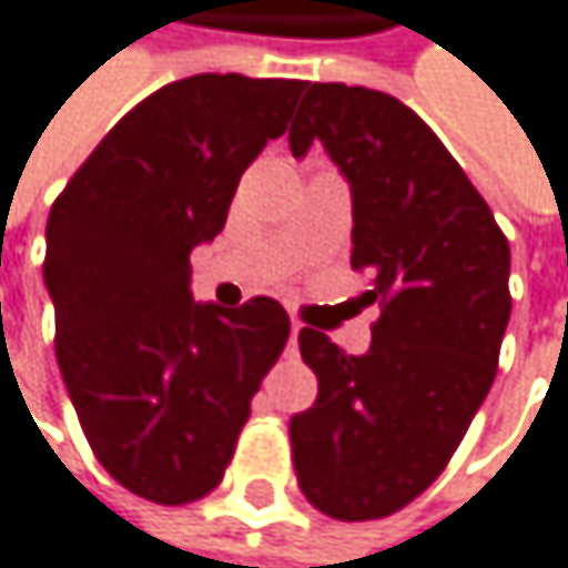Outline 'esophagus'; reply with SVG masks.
I'll return each instance as SVG.
<instances>
[{
    "mask_svg": "<svg viewBox=\"0 0 568 568\" xmlns=\"http://www.w3.org/2000/svg\"><path fill=\"white\" fill-rule=\"evenodd\" d=\"M300 331H303V323H300V320H293V323H290V344H296V341H300Z\"/></svg>",
    "mask_w": 568,
    "mask_h": 568,
    "instance_id": "obj_1",
    "label": "esophagus"
}]
</instances>
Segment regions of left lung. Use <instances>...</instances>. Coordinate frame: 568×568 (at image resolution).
<instances>
[{
    "instance_id": "8db88e82",
    "label": "left lung",
    "mask_w": 568,
    "mask_h": 568,
    "mask_svg": "<svg viewBox=\"0 0 568 568\" xmlns=\"http://www.w3.org/2000/svg\"><path fill=\"white\" fill-rule=\"evenodd\" d=\"M320 142L351 183V265L378 303L364 354L316 326L300 354L320 382L290 423L306 500L341 521L385 518L449 464L487 398L511 316V248L433 129L385 91L310 84L293 156Z\"/></svg>"
}]
</instances>
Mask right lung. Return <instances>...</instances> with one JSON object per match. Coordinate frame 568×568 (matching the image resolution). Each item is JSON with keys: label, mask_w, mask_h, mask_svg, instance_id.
Instances as JSON below:
<instances>
[{"label": "right lung", "mask_w": 568, "mask_h": 568, "mask_svg": "<svg viewBox=\"0 0 568 568\" xmlns=\"http://www.w3.org/2000/svg\"><path fill=\"white\" fill-rule=\"evenodd\" d=\"M306 84L193 74L108 132L47 217L43 282L57 364L98 464L156 505L211 494L252 395L290 341L255 296L197 303L190 252L221 234L242 173Z\"/></svg>", "instance_id": "obj_1"}]
</instances>
